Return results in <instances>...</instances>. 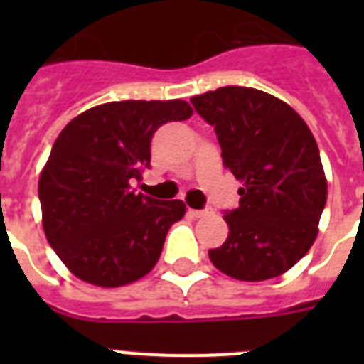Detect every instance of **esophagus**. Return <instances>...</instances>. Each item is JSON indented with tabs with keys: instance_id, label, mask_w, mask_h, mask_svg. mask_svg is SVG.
<instances>
[{
	"instance_id": "1",
	"label": "esophagus",
	"mask_w": 364,
	"mask_h": 364,
	"mask_svg": "<svg viewBox=\"0 0 364 364\" xmlns=\"http://www.w3.org/2000/svg\"><path fill=\"white\" fill-rule=\"evenodd\" d=\"M210 213V210H188V215L193 217H205Z\"/></svg>"
}]
</instances>
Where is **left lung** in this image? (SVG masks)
I'll return each instance as SVG.
<instances>
[{
  "label": "left lung",
  "instance_id": "1",
  "mask_svg": "<svg viewBox=\"0 0 364 364\" xmlns=\"http://www.w3.org/2000/svg\"><path fill=\"white\" fill-rule=\"evenodd\" d=\"M191 102L215 128L225 168L243 183L240 205L225 211L227 242L210 249L211 262L242 282L282 276L316 242L327 204L310 128L291 105L257 88L223 87Z\"/></svg>",
  "mask_w": 364,
  "mask_h": 364
}]
</instances>
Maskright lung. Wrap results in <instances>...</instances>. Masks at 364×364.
<instances>
[{
	"label": "right lung",
	"instance_id": "add662e5",
	"mask_svg": "<svg viewBox=\"0 0 364 364\" xmlns=\"http://www.w3.org/2000/svg\"><path fill=\"white\" fill-rule=\"evenodd\" d=\"M191 115L183 100H126L96 105L60 132L39 202L50 247L79 279L121 287L153 270L185 204L143 196L130 181L151 166L154 132Z\"/></svg>",
	"mask_w": 364,
	"mask_h": 364
}]
</instances>
